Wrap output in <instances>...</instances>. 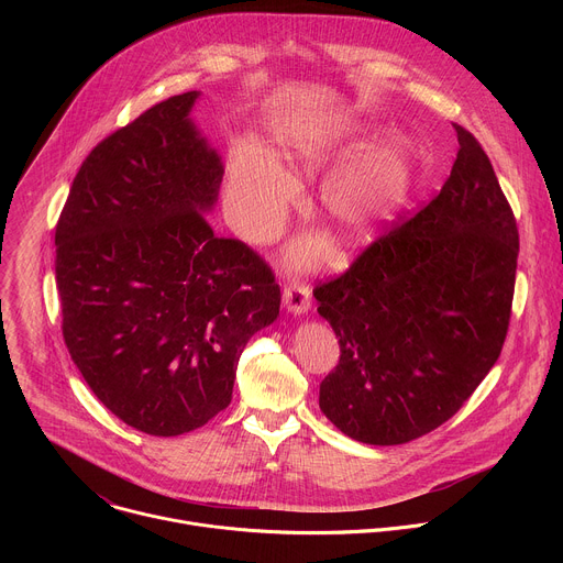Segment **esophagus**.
Listing matches in <instances>:
<instances>
[{"instance_id": "obj_1", "label": "esophagus", "mask_w": 563, "mask_h": 563, "mask_svg": "<svg viewBox=\"0 0 563 563\" xmlns=\"http://www.w3.org/2000/svg\"><path fill=\"white\" fill-rule=\"evenodd\" d=\"M283 302H285V307H287L289 313L300 316V313H305V311L309 309V305H311V289H309L307 285H302V283H294V285L285 287V291H283Z\"/></svg>"}]
</instances>
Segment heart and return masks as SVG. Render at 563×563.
Segmentation results:
<instances>
[{
    "label": "heart",
    "mask_w": 563,
    "mask_h": 563,
    "mask_svg": "<svg viewBox=\"0 0 563 563\" xmlns=\"http://www.w3.org/2000/svg\"><path fill=\"white\" fill-rule=\"evenodd\" d=\"M365 131L352 120L302 118L283 133L276 158L261 144H240L231 155L227 183L229 207L238 227L256 240L272 235L296 196V185L279 163L298 174L318 172L361 142ZM412 178L415 167L408 148L398 140H383L323 180L318 191L320 211L345 245L365 243L406 205ZM318 252L320 247L311 240H300L291 258L296 265H307L318 258Z\"/></svg>",
    "instance_id": "heart-1"
}]
</instances>
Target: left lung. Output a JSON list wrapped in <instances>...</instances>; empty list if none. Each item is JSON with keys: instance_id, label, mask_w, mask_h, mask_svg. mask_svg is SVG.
I'll return each instance as SVG.
<instances>
[{"instance_id": "left-lung-1", "label": "left lung", "mask_w": 563, "mask_h": 563, "mask_svg": "<svg viewBox=\"0 0 563 563\" xmlns=\"http://www.w3.org/2000/svg\"><path fill=\"white\" fill-rule=\"evenodd\" d=\"M441 194L313 289L341 361L318 406L350 439L398 445L445 423L497 363L519 231L486 151L454 124Z\"/></svg>"}]
</instances>
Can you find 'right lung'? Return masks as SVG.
I'll use <instances>...</instances> for the list:
<instances>
[{
  "label": "right lung",
  "instance_id": "right-lung-1",
  "mask_svg": "<svg viewBox=\"0 0 563 563\" xmlns=\"http://www.w3.org/2000/svg\"><path fill=\"white\" fill-rule=\"evenodd\" d=\"M174 96L102 140L55 229L62 334L102 404L151 437L205 426L231 400L247 341L280 311L272 269L218 238L222 159Z\"/></svg>",
  "mask_w": 563,
  "mask_h": 563
}]
</instances>
